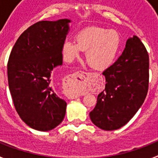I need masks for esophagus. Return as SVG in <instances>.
<instances>
[{
	"mask_svg": "<svg viewBox=\"0 0 158 158\" xmlns=\"http://www.w3.org/2000/svg\"><path fill=\"white\" fill-rule=\"evenodd\" d=\"M89 75L84 72H77L70 76L67 82V87L71 93L78 95L84 94V89L87 86Z\"/></svg>",
	"mask_w": 158,
	"mask_h": 158,
	"instance_id": "esophagus-1",
	"label": "esophagus"
}]
</instances>
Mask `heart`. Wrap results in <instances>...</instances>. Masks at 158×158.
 <instances>
[{
    "label": "heart",
    "instance_id": "obj_1",
    "mask_svg": "<svg viewBox=\"0 0 158 158\" xmlns=\"http://www.w3.org/2000/svg\"><path fill=\"white\" fill-rule=\"evenodd\" d=\"M121 40L119 33L100 27H90L76 35V43L64 41L62 45L64 60L72 63L82 51H87L86 59L91 67L103 70L114 63L120 51Z\"/></svg>",
    "mask_w": 158,
    "mask_h": 158
}]
</instances>
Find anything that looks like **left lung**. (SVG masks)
Returning <instances> with one entry per match:
<instances>
[{
    "mask_svg": "<svg viewBox=\"0 0 158 158\" xmlns=\"http://www.w3.org/2000/svg\"><path fill=\"white\" fill-rule=\"evenodd\" d=\"M149 58L140 39L134 35L126 41L122 55L106 69L103 91L89 113L92 122L104 130L126 125L144 102L148 89Z\"/></svg>",
    "mask_w": 158,
    "mask_h": 158,
    "instance_id": "1",
    "label": "left lung"
}]
</instances>
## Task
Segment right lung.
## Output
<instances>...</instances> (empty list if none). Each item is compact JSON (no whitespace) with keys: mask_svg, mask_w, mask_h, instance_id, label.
<instances>
[{"mask_svg":"<svg viewBox=\"0 0 158 158\" xmlns=\"http://www.w3.org/2000/svg\"><path fill=\"white\" fill-rule=\"evenodd\" d=\"M69 23L61 19L34 23L19 36L10 55L7 74L14 105L33 130H53L65 115L66 102L54 91L51 76L63 64L62 45Z\"/></svg>","mask_w":158,"mask_h":158,"instance_id":"add662e5","label":"right lung"}]
</instances>
